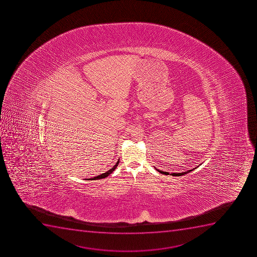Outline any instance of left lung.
Returning a JSON list of instances; mask_svg holds the SVG:
<instances>
[{
	"label": "left lung",
	"instance_id": "8db88e82",
	"mask_svg": "<svg viewBox=\"0 0 257 257\" xmlns=\"http://www.w3.org/2000/svg\"><path fill=\"white\" fill-rule=\"evenodd\" d=\"M156 170L158 171V172H159V173H162V174H165V175H168L169 174V173H168V172H163V171L159 170V169H157V168H155ZM195 168H193V169H191V170L187 171V172H184V173H171L170 175L172 176H177V177H178V176H182L184 175V174H186V173H189V172H192V171L194 170Z\"/></svg>",
	"mask_w": 257,
	"mask_h": 257
}]
</instances>
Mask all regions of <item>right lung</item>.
<instances>
[{
  "label": "right lung",
  "mask_w": 257,
  "mask_h": 257,
  "mask_svg": "<svg viewBox=\"0 0 257 257\" xmlns=\"http://www.w3.org/2000/svg\"><path fill=\"white\" fill-rule=\"evenodd\" d=\"M119 163V159H118L117 163H115V165L113 166V168H110L109 170L107 171V172H105L104 173H102V174H100V175L97 176V177H94V178H89V179H87V180H97V179H102V178H106V177H108V176H109L110 173H112L113 172H114V169L117 168V166H118Z\"/></svg>",
  "instance_id": "right-lung-1"
}]
</instances>
